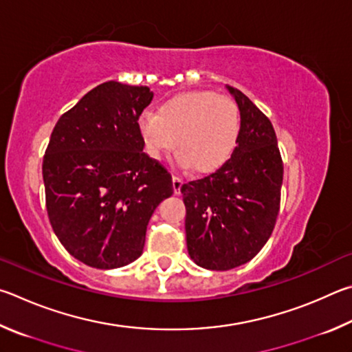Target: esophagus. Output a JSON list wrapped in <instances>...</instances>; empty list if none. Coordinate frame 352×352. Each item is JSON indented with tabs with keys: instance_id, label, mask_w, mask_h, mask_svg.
<instances>
[{
	"instance_id": "obj_1",
	"label": "esophagus",
	"mask_w": 352,
	"mask_h": 352,
	"mask_svg": "<svg viewBox=\"0 0 352 352\" xmlns=\"http://www.w3.org/2000/svg\"><path fill=\"white\" fill-rule=\"evenodd\" d=\"M182 184H184V179H182V177H179V176H173V190H175V193H176V195H179V193H181V187H182Z\"/></svg>"
}]
</instances>
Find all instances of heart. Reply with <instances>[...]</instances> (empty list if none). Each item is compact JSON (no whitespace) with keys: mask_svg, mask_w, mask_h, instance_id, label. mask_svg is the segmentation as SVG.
<instances>
[{"mask_svg":"<svg viewBox=\"0 0 352 352\" xmlns=\"http://www.w3.org/2000/svg\"><path fill=\"white\" fill-rule=\"evenodd\" d=\"M138 126L153 159H162L175 146L181 166L210 173L230 157L239 116L230 98L210 91H187L166 98L156 114H140Z\"/></svg>","mask_w":352,"mask_h":352,"instance_id":"1","label":"heart"}]
</instances>
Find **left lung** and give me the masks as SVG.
I'll return each instance as SVG.
<instances>
[{
    "instance_id": "1",
    "label": "left lung",
    "mask_w": 352,
    "mask_h": 352,
    "mask_svg": "<svg viewBox=\"0 0 352 352\" xmlns=\"http://www.w3.org/2000/svg\"><path fill=\"white\" fill-rule=\"evenodd\" d=\"M241 117L230 159L204 179L184 184L188 255L208 270L249 263L272 235L283 160L270 120L241 91L226 86Z\"/></svg>"
}]
</instances>
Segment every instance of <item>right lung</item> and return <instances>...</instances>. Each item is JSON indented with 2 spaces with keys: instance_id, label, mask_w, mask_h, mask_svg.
<instances>
[{
  "instance_id": "add662e5",
  "label": "right lung",
  "mask_w": 352,
  "mask_h": 352,
  "mask_svg": "<svg viewBox=\"0 0 352 352\" xmlns=\"http://www.w3.org/2000/svg\"><path fill=\"white\" fill-rule=\"evenodd\" d=\"M148 86L107 82L60 117L43 159L49 221L65 249L96 269L138 260L153 212L173 181L144 153L138 119Z\"/></svg>"
}]
</instances>
